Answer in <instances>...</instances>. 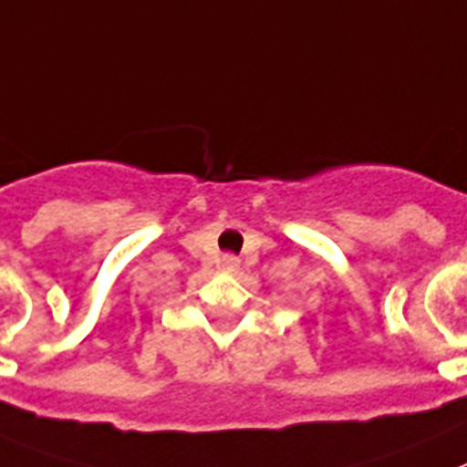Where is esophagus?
<instances>
[{
	"mask_svg": "<svg viewBox=\"0 0 467 467\" xmlns=\"http://www.w3.org/2000/svg\"><path fill=\"white\" fill-rule=\"evenodd\" d=\"M221 267L225 270V273H237L239 270V258L233 256V254H225V256L221 258Z\"/></svg>",
	"mask_w": 467,
	"mask_h": 467,
	"instance_id": "34e87169",
	"label": "esophagus"
}]
</instances>
